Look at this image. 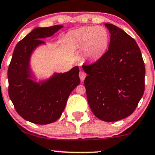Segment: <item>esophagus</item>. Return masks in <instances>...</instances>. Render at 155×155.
<instances>
[{
	"instance_id": "obj_1",
	"label": "esophagus",
	"mask_w": 155,
	"mask_h": 155,
	"mask_svg": "<svg viewBox=\"0 0 155 155\" xmlns=\"http://www.w3.org/2000/svg\"><path fill=\"white\" fill-rule=\"evenodd\" d=\"M86 76H87V75H86V73L84 71H79V78H80V79H81V82L84 81V80Z\"/></svg>"
}]
</instances>
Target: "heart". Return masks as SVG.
Listing matches in <instances>:
<instances>
[{
  "label": "heart",
  "instance_id": "heart-1",
  "mask_svg": "<svg viewBox=\"0 0 155 155\" xmlns=\"http://www.w3.org/2000/svg\"><path fill=\"white\" fill-rule=\"evenodd\" d=\"M67 39L74 44L85 48L89 57L98 58L107 50L109 43V34L105 28L86 27L73 31Z\"/></svg>",
  "mask_w": 155,
  "mask_h": 155
}]
</instances>
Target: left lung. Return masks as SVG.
Listing matches in <instances>:
<instances>
[{
  "instance_id": "obj_1",
  "label": "left lung",
  "mask_w": 155,
  "mask_h": 155,
  "mask_svg": "<svg viewBox=\"0 0 155 155\" xmlns=\"http://www.w3.org/2000/svg\"><path fill=\"white\" fill-rule=\"evenodd\" d=\"M110 33L108 50L95 62L83 65L89 105L97 118L113 122L129 116L144 92L141 50L123 29L105 24Z\"/></svg>"
}]
</instances>
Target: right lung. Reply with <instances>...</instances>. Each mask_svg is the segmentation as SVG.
I'll return each mask as SVG.
<instances>
[{
	"label": "right lung",
	"instance_id": "right-lung-1",
	"mask_svg": "<svg viewBox=\"0 0 155 155\" xmlns=\"http://www.w3.org/2000/svg\"><path fill=\"white\" fill-rule=\"evenodd\" d=\"M63 27L55 25L37 27L18 42L8 69V95L16 112L26 120L45 125L61 116L71 92L80 84L79 67L55 74L47 81L35 82L29 68V58L41 39L52 36Z\"/></svg>",
	"mask_w": 155,
	"mask_h": 155
}]
</instances>
